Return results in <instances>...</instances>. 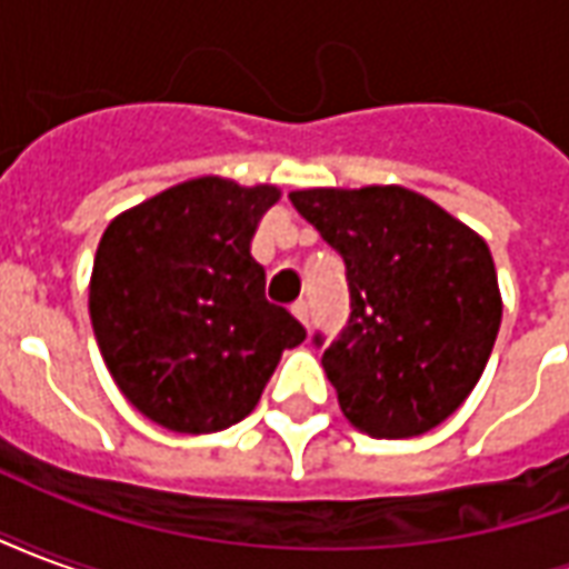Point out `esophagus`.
I'll list each match as a JSON object with an SVG mask.
<instances>
[{"instance_id":"obj_1","label":"esophagus","mask_w":569,"mask_h":569,"mask_svg":"<svg viewBox=\"0 0 569 569\" xmlns=\"http://www.w3.org/2000/svg\"><path fill=\"white\" fill-rule=\"evenodd\" d=\"M292 313H296L298 322H305V326H308L310 310H308V305H305V301H296V305H292Z\"/></svg>"}]
</instances>
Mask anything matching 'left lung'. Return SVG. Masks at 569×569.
<instances>
[{
  "label": "left lung",
  "instance_id": "left-lung-1",
  "mask_svg": "<svg viewBox=\"0 0 569 569\" xmlns=\"http://www.w3.org/2000/svg\"><path fill=\"white\" fill-rule=\"evenodd\" d=\"M289 200L347 264L350 320L322 353L345 418L371 439L439 427L472 393L500 332L485 237L402 186L301 188Z\"/></svg>",
  "mask_w": 569,
  "mask_h": 569
}]
</instances>
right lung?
<instances>
[{"mask_svg":"<svg viewBox=\"0 0 569 569\" xmlns=\"http://www.w3.org/2000/svg\"><path fill=\"white\" fill-rule=\"evenodd\" d=\"M277 186L198 176L116 216L91 273V326L118 390L173 432H219L259 406L305 326L264 298L252 259Z\"/></svg>","mask_w":569,"mask_h":569,"instance_id":"right-lung-1","label":"right lung"}]
</instances>
